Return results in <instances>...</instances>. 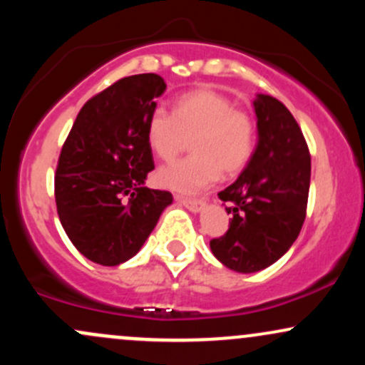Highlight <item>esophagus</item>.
<instances>
[{
    "instance_id": "esophagus-1",
    "label": "esophagus",
    "mask_w": 365,
    "mask_h": 365,
    "mask_svg": "<svg viewBox=\"0 0 365 365\" xmlns=\"http://www.w3.org/2000/svg\"><path fill=\"white\" fill-rule=\"evenodd\" d=\"M176 201H178L182 206H185L187 210L192 211V213H199V211L204 207V202L199 201V199H185V197H176Z\"/></svg>"
}]
</instances>
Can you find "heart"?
Here are the masks:
<instances>
[{"mask_svg":"<svg viewBox=\"0 0 365 365\" xmlns=\"http://www.w3.org/2000/svg\"><path fill=\"white\" fill-rule=\"evenodd\" d=\"M147 142L163 161H171L192 143V155L155 173L164 189L195 194L211 187L220 175L234 176L246 168L255 150V123L234 109L227 95L197 88L180 95L171 115L155 109L147 119Z\"/></svg>","mask_w":365,"mask_h":365,"instance_id":"1","label":"heart"}]
</instances>
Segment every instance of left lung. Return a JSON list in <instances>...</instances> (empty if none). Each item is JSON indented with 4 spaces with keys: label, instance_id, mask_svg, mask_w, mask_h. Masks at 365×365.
<instances>
[{
    "label": "left lung",
    "instance_id": "left-lung-1",
    "mask_svg": "<svg viewBox=\"0 0 365 365\" xmlns=\"http://www.w3.org/2000/svg\"><path fill=\"white\" fill-rule=\"evenodd\" d=\"M258 143L232 185L218 194L232 215L227 234L210 242L220 263L239 274L270 267L299 235L310 189V152L282 102L258 93L253 100Z\"/></svg>",
    "mask_w": 365,
    "mask_h": 365
}]
</instances>
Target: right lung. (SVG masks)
Returning a JSON list of instances; mask_svg holds the SVG:
<instances>
[{
	"instance_id": "add662e5",
	"label": "right lung",
	"mask_w": 365,
	"mask_h": 365,
	"mask_svg": "<svg viewBox=\"0 0 365 365\" xmlns=\"http://www.w3.org/2000/svg\"><path fill=\"white\" fill-rule=\"evenodd\" d=\"M164 90L158 74L119 79L83 106L60 152V223L76 250L98 265L133 258L173 202L170 192L145 187L154 170L147 119Z\"/></svg>"
}]
</instances>
